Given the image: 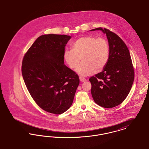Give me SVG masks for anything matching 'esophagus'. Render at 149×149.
<instances>
[{
	"instance_id": "34e87169",
	"label": "esophagus",
	"mask_w": 149,
	"mask_h": 149,
	"mask_svg": "<svg viewBox=\"0 0 149 149\" xmlns=\"http://www.w3.org/2000/svg\"><path fill=\"white\" fill-rule=\"evenodd\" d=\"M79 80H80V81L81 82H85L86 81V79L85 78H84V77H79Z\"/></svg>"
}]
</instances>
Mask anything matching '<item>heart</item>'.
I'll use <instances>...</instances> for the list:
<instances>
[{
	"mask_svg": "<svg viewBox=\"0 0 149 149\" xmlns=\"http://www.w3.org/2000/svg\"><path fill=\"white\" fill-rule=\"evenodd\" d=\"M110 56L109 42L105 38L92 36L81 37L73 44V49L64 54V59L72 68L77 67L81 58L82 62L76 69L79 75L87 76L97 71H101L108 63Z\"/></svg>",
	"mask_w": 149,
	"mask_h": 149,
	"instance_id": "heart-1",
	"label": "heart"
}]
</instances>
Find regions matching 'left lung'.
I'll return each mask as SVG.
<instances>
[{"label": "left lung", "mask_w": 149, "mask_h": 149, "mask_svg": "<svg viewBox=\"0 0 149 149\" xmlns=\"http://www.w3.org/2000/svg\"><path fill=\"white\" fill-rule=\"evenodd\" d=\"M106 33L110 46L109 61L104 70L89 79L91 92L97 105L111 108L120 104L129 94L133 84L134 72L129 50L125 42L109 30L99 27Z\"/></svg>", "instance_id": "obj_1"}]
</instances>
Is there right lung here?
<instances>
[{"label":"right lung","instance_id":"add662e5","mask_svg":"<svg viewBox=\"0 0 149 149\" xmlns=\"http://www.w3.org/2000/svg\"><path fill=\"white\" fill-rule=\"evenodd\" d=\"M66 35L39 37L24 55L22 74L32 99L42 109L61 114L71 107L79 84L78 74L64 64Z\"/></svg>","mask_w":149,"mask_h":149}]
</instances>
